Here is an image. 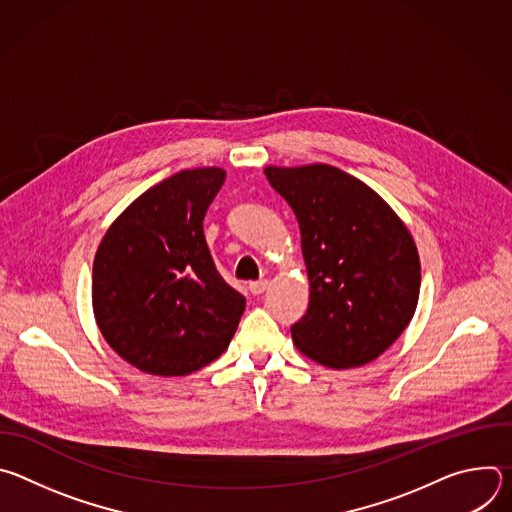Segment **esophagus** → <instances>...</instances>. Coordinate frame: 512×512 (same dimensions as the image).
<instances>
[{"instance_id":"obj_1","label":"esophagus","mask_w":512,"mask_h":512,"mask_svg":"<svg viewBox=\"0 0 512 512\" xmlns=\"http://www.w3.org/2000/svg\"><path fill=\"white\" fill-rule=\"evenodd\" d=\"M267 287H269V281H267V279H261V281H251V283H249V291H251L253 296H261V294H265Z\"/></svg>"}]
</instances>
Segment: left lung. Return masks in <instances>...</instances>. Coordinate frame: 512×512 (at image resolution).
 Instances as JSON below:
<instances>
[{"mask_svg":"<svg viewBox=\"0 0 512 512\" xmlns=\"http://www.w3.org/2000/svg\"><path fill=\"white\" fill-rule=\"evenodd\" d=\"M263 172L300 225L310 302L291 326L294 344L336 371L373 362L417 308L421 265L409 229L371 186L334 166Z\"/></svg>","mask_w":512,"mask_h":512,"instance_id":"left-lung-1","label":"left lung"}]
</instances>
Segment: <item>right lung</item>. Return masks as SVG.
<instances>
[{"mask_svg":"<svg viewBox=\"0 0 512 512\" xmlns=\"http://www.w3.org/2000/svg\"><path fill=\"white\" fill-rule=\"evenodd\" d=\"M223 168L182 170L137 196L105 231L93 261V314L135 369L184 377L221 356L245 298L218 275L202 231Z\"/></svg>","mask_w":512,"mask_h":512,"instance_id":"1","label":"right lung"}]
</instances>
